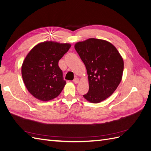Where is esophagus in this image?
<instances>
[{"label":"esophagus","mask_w":151,"mask_h":151,"mask_svg":"<svg viewBox=\"0 0 151 151\" xmlns=\"http://www.w3.org/2000/svg\"><path fill=\"white\" fill-rule=\"evenodd\" d=\"M79 79L78 78H75L74 79V81H73V82H74V83H75V84H77V83H79Z\"/></svg>","instance_id":"obj_1"}]
</instances>
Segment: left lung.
<instances>
[{"instance_id": "left-lung-1", "label": "left lung", "mask_w": 151, "mask_h": 151, "mask_svg": "<svg viewBox=\"0 0 151 151\" xmlns=\"http://www.w3.org/2000/svg\"><path fill=\"white\" fill-rule=\"evenodd\" d=\"M74 47L88 75L89 89L84 98L93 103L106 99L122 81L124 64L120 54L111 43L96 38L77 43Z\"/></svg>"}]
</instances>
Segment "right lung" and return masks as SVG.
<instances>
[{"label":"right lung","instance_id":"obj_1","mask_svg":"<svg viewBox=\"0 0 151 151\" xmlns=\"http://www.w3.org/2000/svg\"><path fill=\"white\" fill-rule=\"evenodd\" d=\"M71 45L54 42L40 43L27 55L21 67L22 79L29 92L43 101L57 98L64 88L58 61Z\"/></svg>","mask_w":151,"mask_h":151}]
</instances>
